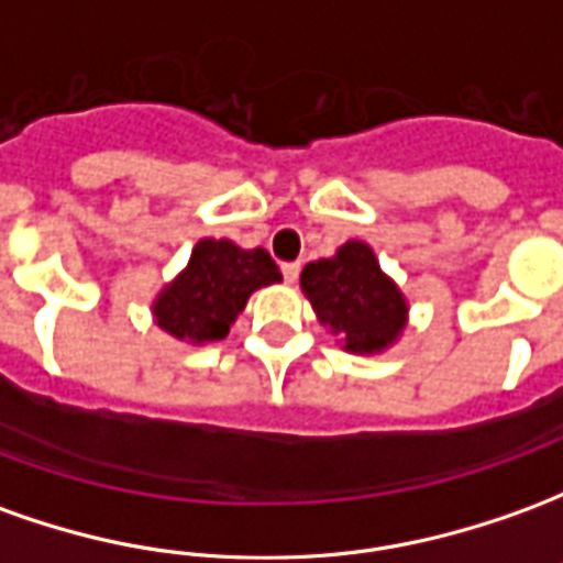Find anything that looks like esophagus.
Instances as JSON below:
<instances>
[{
	"label": "esophagus",
	"mask_w": 563,
	"mask_h": 563,
	"mask_svg": "<svg viewBox=\"0 0 563 563\" xmlns=\"http://www.w3.org/2000/svg\"><path fill=\"white\" fill-rule=\"evenodd\" d=\"M298 274H301V265H298V262H283V277H286V283L298 280Z\"/></svg>",
	"instance_id": "1"
}]
</instances>
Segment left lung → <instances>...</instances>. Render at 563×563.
Instances as JSON below:
<instances>
[{"label": "left lung", "instance_id": "obj_1", "mask_svg": "<svg viewBox=\"0 0 563 563\" xmlns=\"http://www.w3.org/2000/svg\"><path fill=\"white\" fill-rule=\"evenodd\" d=\"M301 292L317 310V320L350 353L387 350L408 322L405 295L363 241H347L332 258L305 265Z\"/></svg>", "mask_w": 563, "mask_h": 563}]
</instances>
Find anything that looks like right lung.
I'll return each instance as SVG.
<instances>
[{
	"label": "right lung",
	"mask_w": 563,
	"mask_h": 563,
	"mask_svg": "<svg viewBox=\"0 0 563 563\" xmlns=\"http://www.w3.org/2000/svg\"><path fill=\"white\" fill-rule=\"evenodd\" d=\"M280 280L277 262L262 246L241 250L238 243L207 238L191 250L183 274L161 289L152 313L167 335L207 344L228 335L255 289Z\"/></svg>",
	"instance_id": "1"
}]
</instances>
